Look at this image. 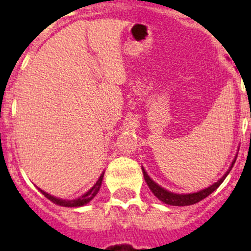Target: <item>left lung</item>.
<instances>
[{
  "instance_id": "obj_1",
  "label": "left lung",
  "mask_w": 251,
  "mask_h": 251,
  "mask_svg": "<svg viewBox=\"0 0 251 251\" xmlns=\"http://www.w3.org/2000/svg\"><path fill=\"white\" fill-rule=\"evenodd\" d=\"M234 163H235V159L233 160V163H232L229 170L227 171V173L225 174V176L222 177L221 179H219L216 183H214L212 186L207 187V188L203 189V191L197 192V193H192V194H175V193H171V192H169V191H166V189L161 188V187L158 186V184H156L155 182L153 181V179H151V177L147 175L146 171H144V169H142V171H143L144 179H146V182H147V184H148L149 189H151V193H153L154 196H155L156 198L159 199V201H161L163 203L169 204V205H175V206H184V205H192V204L198 203V201H203L204 198H206L207 196H210V194H211L212 192H214L215 189H216L217 187H219L220 184L224 182V179L226 178L227 175L229 174V171H231L232 168H233Z\"/></svg>"
}]
</instances>
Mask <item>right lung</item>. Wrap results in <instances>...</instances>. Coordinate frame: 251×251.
Wrapping results in <instances>:
<instances>
[{
  "mask_svg": "<svg viewBox=\"0 0 251 251\" xmlns=\"http://www.w3.org/2000/svg\"><path fill=\"white\" fill-rule=\"evenodd\" d=\"M102 179H103V175L100 177V179H98L97 183L93 186L92 189H90V191H88L85 196H82V198H78V199H76V201H63V199H58V198H54V197L50 196V194L46 193V192L41 191V189H40V191H41V193L44 194L47 199H50V201H53L54 204L60 205V206H68V207L82 206V205L87 204L88 201H90L91 199H92L93 197L98 193V191H100V184H102Z\"/></svg>",
  "mask_w": 251,
  "mask_h": 251,
  "instance_id": "obj_1",
  "label": "right lung"
}]
</instances>
